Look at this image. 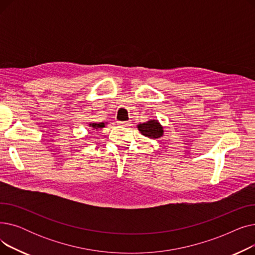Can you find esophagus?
<instances>
[{"label":"esophagus","mask_w":255,"mask_h":255,"mask_svg":"<svg viewBox=\"0 0 255 255\" xmlns=\"http://www.w3.org/2000/svg\"><path fill=\"white\" fill-rule=\"evenodd\" d=\"M118 124H119V125H121V126H125V127H127V126H129V125H130V122H127V121H119Z\"/></svg>","instance_id":"1"}]
</instances>
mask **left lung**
I'll return each mask as SVG.
<instances>
[{
    "label": "left lung",
    "mask_w": 255,
    "mask_h": 255,
    "mask_svg": "<svg viewBox=\"0 0 255 255\" xmlns=\"http://www.w3.org/2000/svg\"><path fill=\"white\" fill-rule=\"evenodd\" d=\"M137 129L142 135L150 138H159L163 135V127L160 125L157 120H150L148 122L138 124Z\"/></svg>",
    "instance_id": "obj_1"
}]
</instances>
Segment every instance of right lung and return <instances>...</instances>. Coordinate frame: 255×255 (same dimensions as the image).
Here are the masks:
<instances>
[{
	"label": "right lung",
	"instance_id": "right-lung-1",
	"mask_svg": "<svg viewBox=\"0 0 255 255\" xmlns=\"http://www.w3.org/2000/svg\"><path fill=\"white\" fill-rule=\"evenodd\" d=\"M89 126L92 127L93 129H99V128H103L105 126V124L104 123H90Z\"/></svg>",
	"mask_w": 255,
	"mask_h": 255
}]
</instances>
